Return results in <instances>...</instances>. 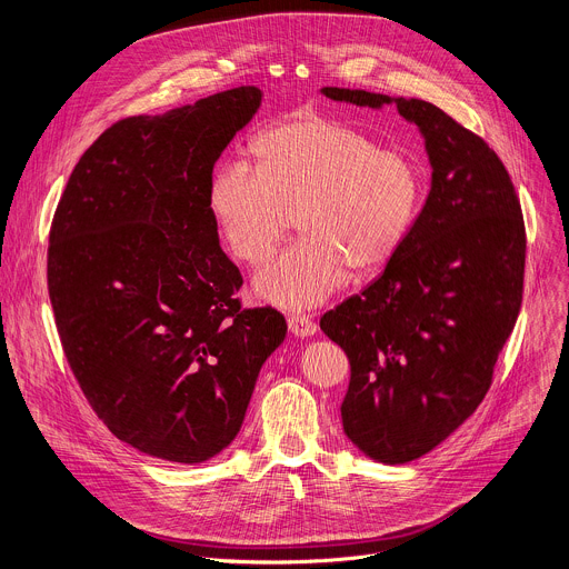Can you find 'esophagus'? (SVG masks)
<instances>
[{
  "label": "esophagus",
  "mask_w": 569,
  "mask_h": 569,
  "mask_svg": "<svg viewBox=\"0 0 569 569\" xmlns=\"http://www.w3.org/2000/svg\"><path fill=\"white\" fill-rule=\"evenodd\" d=\"M288 327L290 331L297 336V338H308L317 331V323L310 315L306 312H295V315H288Z\"/></svg>",
  "instance_id": "obj_1"
}]
</instances>
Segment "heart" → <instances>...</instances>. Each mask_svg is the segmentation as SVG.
I'll return each mask as SVG.
<instances>
[{
  "label": "heart",
  "instance_id": "heart-1",
  "mask_svg": "<svg viewBox=\"0 0 569 569\" xmlns=\"http://www.w3.org/2000/svg\"><path fill=\"white\" fill-rule=\"evenodd\" d=\"M252 152L254 169L227 161L213 171L207 204L231 257L248 266L272 257L295 216L301 236L257 277L259 295L283 308L317 306L349 268L389 263L423 204L419 161L338 119L279 123Z\"/></svg>",
  "mask_w": 569,
  "mask_h": 569
}]
</instances>
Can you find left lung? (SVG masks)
<instances>
[{
    "instance_id": "1",
    "label": "left lung",
    "mask_w": 569,
    "mask_h": 569,
    "mask_svg": "<svg viewBox=\"0 0 569 569\" xmlns=\"http://www.w3.org/2000/svg\"><path fill=\"white\" fill-rule=\"evenodd\" d=\"M321 92L391 103L365 90ZM393 103L426 139L428 200L385 270L319 319L351 367L345 432L382 463L426 455L477 410L516 327L527 254L522 207L498 152L428 101Z\"/></svg>"
}]
</instances>
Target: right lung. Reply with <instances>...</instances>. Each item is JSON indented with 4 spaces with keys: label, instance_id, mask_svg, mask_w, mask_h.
<instances>
[{
    "label": "right lung",
    "instance_id": "obj_1",
    "mask_svg": "<svg viewBox=\"0 0 569 569\" xmlns=\"http://www.w3.org/2000/svg\"><path fill=\"white\" fill-rule=\"evenodd\" d=\"M261 106L242 86L112 123L73 167L49 231L47 286L64 358L108 430L200 463L246 419L288 323L242 308L207 204L216 159Z\"/></svg>",
    "mask_w": 569,
    "mask_h": 569
}]
</instances>
